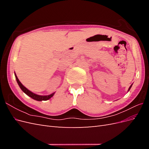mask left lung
<instances>
[{"label": "left lung", "mask_w": 149, "mask_h": 149, "mask_svg": "<svg viewBox=\"0 0 149 149\" xmlns=\"http://www.w3.org/2000/svg\"><path fill=\"white\" fill-rule=\"evenodd\" d=\"M132 84L131 85H130V86L129 87V89H128V91H129V90L130 89V88H131V87H132Z\"/></svg>", "instance_id": "left-lung-1"}]
</instances>
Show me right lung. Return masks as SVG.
Masks as SVG:
<instances>
[{"label":"right lung","mask_w":149,"mask_h":149,"mask_svg":"<svg viewBox=\"0 0 149 149\" xmlns=\"http://www.w3.org/2000/svg\"><path fill=\"white\" fill-rule=\"evenodd\" d=\"M15 78H16V80H17V82L18 84H19L20 89L22 90V91H23L24 93H25L26 94V95L29 96L31 98L33 99V100H35L36 101H47V100H49V99H50L52 97H53L54 94H55V93H52L51 94H49V95L42 96V95H38V94L33 93H32L31 91H30V90H29L27 88H26L21 83V82L20 81L19 79H18L15 73Z\"/></svg>","instance_id":"obj_1"}]
</instances>
